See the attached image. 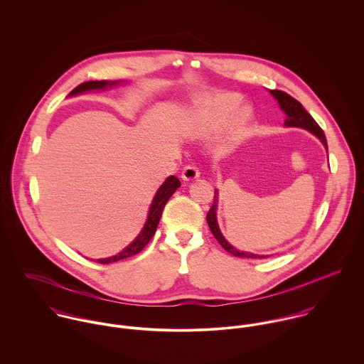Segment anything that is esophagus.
<instances>
[{
  "mask_svg": "<svg viewBox=\"0 0 364 364\" xmlns=\"http://www.w3.org/2000/svg\"><path fill=\"white\" fill-rule=\"evenodd\" d=\"M199 175H200L199 169H198L196 166H193V165H188V166H185L183 171H182V179L186 181V182H188V181H195V179H198Z\"/></svg>",
  "mask_w": 364,
  "mask_h": 364,
  "instance_id": "34e87169",
  "label": "esophagus"
}]
</instances>
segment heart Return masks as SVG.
Listing matches in <instances>:
<instances>
[{"instance_id":"obj_1","label":"heart","mask_w":364,"mask_h":364,"mask_svg":"<svg viewBox=\"0 0 364 364\" xmlns=\"http://www.w3.org/2000/svg\"><path fill=\"white\" fill-rule=\"evenodd\" d=\"M241 104V97L234 92L215 94L202 105L189 120V132L199 134L215 127L227 117L234 109ZM250 122V110L247 107L238 109L228 122V136L230 139H237L242 134L244 129Z\"/></svg>"}]
</instances>
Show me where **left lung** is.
<instances>
[{"instance_id":"obj_1","label":"left lung","mask_w":364,"mask_h":364,"mask_svg":"<svg viewBox=\"0 0 364 364\" xmlns=\"http://www.w3.org/2000/svg\"><path fill=\"white\" fill-rule=\"evenodd\" d=\"M274 100L279 102L282 110L286 113V120H284V126L286 127H301V129H306L309 132H311L314 136H316L321 143L325 146V149L328 150V144H326V139H325V134L322 132V129L318 126V123L312 119L311 114L303 107V105L300 104L297 100H294L293 97H290L289 94L283 92V91H279V90H270L269 91ZM217 192L214 193V202H213V206L208 210V224L210 227V231L213 232V235L215 237V240L220 242V245L227 251L230 252L231 255L234 257H238V258H251V259H263V258H267V255H258V254H251V252H244V251H238L237 248H234L231 244H228V241L223 237L220 228H218V224H217V217H215V211H217Z\"/></svg>"}]
</instances>
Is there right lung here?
I'll return each instance as SVG.
<instances>
[{
	"mask_svg": "<svg viewBox=\"0 0 364 364\" xmlns=\"http://www.w3.org/2000/svg\"><path fill=\"white\" fill-rule=\"evenodd\" d=\"M117 84H122V81H87V82L80 84L77 88H74L68 94V97H74V95H78V94H82V92H87V91H94V90H105V88H109V87H113V85H117ZM179 186H181V182L176 176H173V175L168 176L165 179V182L159 186V189L156 191V196H154L153 203H151V208L149 211V218H147L141 232L136 237V240L129 247H126L122 252H119L117 255L110 257V258H105V259H97V262L104 263V264L113 263V262L126 259V258H130V257L137 255L139 252H141L144 250V247L150 242L153 235L156 234V227H158L162 210L165 208L166 202L169 200V198L175 193V191Z\"/></svg>",
	"mask_w": 364,
	"mask_h": 364,
	"instance_id": "right-lung-1",
	"label": "right lung"
}]
</instances>
